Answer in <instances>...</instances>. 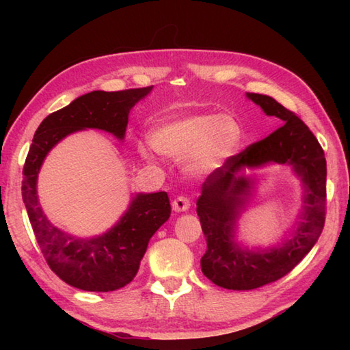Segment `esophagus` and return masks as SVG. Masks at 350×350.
Returning <instances> with one entry per match:
<instances>
[{"instance_id":"esophagus-1","label":"esophagus","mask_w":350,"mask_h":350,"mask_svg":"<svg viewBox=\"0 0 350 350\" xmlns=\"http://www.w3.org/2000/svg\"><path fill=\"white\" fill-rule=\"evenodd\" d=\"M171 206H173V211H176V212H185V211L189 209L191 202H189V198L180 196V197H177V198L173 200Z\"/></svg>"}]
</instances>
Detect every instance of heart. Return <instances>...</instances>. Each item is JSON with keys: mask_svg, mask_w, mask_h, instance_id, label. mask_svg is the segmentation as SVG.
<instances>
[{"mask_svg": "<svg viewBox=\"0 0 350 350\" xmlns=\"http://www.w3.org/2000/svg\"><path fill=\"white\" fill-rule=\"evenodd\" d=\"M241 131L234 120L218 114H196L162 123L152 132V144L168 158L182 159L192 152L197 170L221 167L237 146Z\"/></svg>", "mask_w": 350, "mask_h": 350, "instance_id": "1", "label": "heart"}]
</instances>
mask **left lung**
I'll return each instance as SVG.
<instances>
[{
  "mask_svg": "<svg viewBox=\"0 0 350 350\" xmlns=\"http://www.w3.org/2000/svg\"><path fill=\"white\" fill-rule=\"evenodd\" d=\"M247 98L284 124L248 146L209 174L197 200V215L207 242L202 271L213 284L228 290H252L284 277L314 247L325 226L326 161L323 148L307 124L271 96L247 93ZM288 163L303 180L304 212L299 228L277 247L242 249L234 241L235 221L252 189L243 167Z\"/></svg>",
  "mask_w": 350,
  "mask_h": 350,
  "instance_id": "obj_1",
  "label": "left lung"
}]
</instances>
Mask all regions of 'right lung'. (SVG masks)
Instances as JSON below:
<instances>
[{
  "label": "right lung",
  "instance_id": "obj_1",
  "mask_svg": "<svg viewBox=\"0 0 350 350\" xmlns=\"http://www.w3.org/2000/svg\"><path fill=\"white\" fill-rule=\"evenodd\" d=\"M150 87L122 92H92L49 114L37 128L27 154L22 198L42 254L58 277L87 292H113L135 277L148 241L170 218L167 192L137 194L117 224L100 236L81 239L51 224L37 198V176L57 143L69 133L100 129L124 138L129 111Z\"/></svg>",
  "mask_w": 350,
  "mask_h": 350
}]
</instances>
